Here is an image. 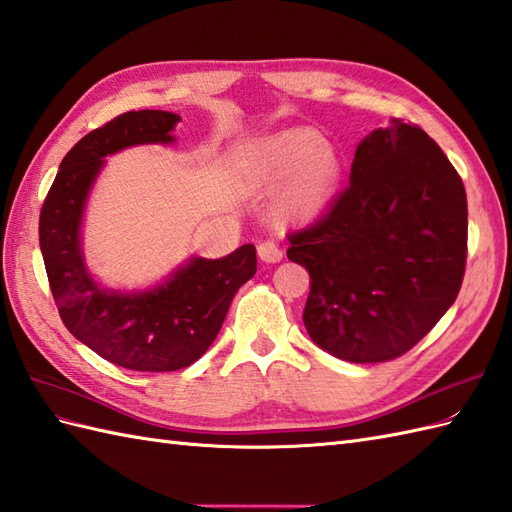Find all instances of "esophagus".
Returning <instances> with one entry per match:
<instances>
[{
    "instance_id": "1",
    "label": "esophagus",
    "mask_w": 512,
    "mask_h": 512,
    "mask_svg": "<svg viewBox=\"0 0 512 512\" xmlns=\"http://www.w3.org/2000/svg\"><path fill=\"white\" fill-rule=\"evenodd\" d=\"M258 258L263 260V263H280L282 249L274 241H265L258 245Z\"/></svg>"
}]
</instances>
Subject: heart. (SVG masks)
Wrapping results in <instances>:
<instances>
[{
	"label": "heart",
	"instance_id": "obj_1",
	"mask_svg": "<svg viewBox=\"0 0 512 512\" xmlns=\"http://www.w3.org/2000/svg\"><path fill=\"white\" fill-rule=\"evenodd\" d=\"M342 157L311 127H293L254 144L245 162L247 184L256 190L282 187L269 214L278 225L309 223L331 206L342 179Z\"/></svg>",
	"mask_w": 512,
	"mask_h": 512
}]
</instances>
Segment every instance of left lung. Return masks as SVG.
<instances>
[{
    "label": "left lung",
    "mask_w": 512,
    "mask_h": 512,
    "mask_svg": "<svg viewBox=\"0 0 512 512\" xmlns=\"http://www.w3.org/2000/svg\"><path fill=\"white\" fill-rule=\"evenodd\" d=\"M467 192L418 124L392 118L355 151L350 186L289 236L311 276L302 320L350 363L405 355L456 302L467 265Z\"/></svg>",
    "instance_id": "obj_1"
}]
</instances>
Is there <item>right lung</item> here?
Segmentation results:
<instances>
[{"instance_id": "1", "label": "right lung", "mask_w": 512, "mask_h": 512, "mask_svg": "<svg viewBox=\"0 0 512 512\" xmlns=\"http://www.w3.org/2000/svg\"><path fill=\"white\" fill-rule=\"evenodd\" d=\"M179 120L160 109L127 111L87 133L63 157L41 208L39 245L63 324L96 355L127 370L170 372L195 363L217 339L234 293L256 274L252 243L217 260L192 256L146 291L102 289L89 274L81 225L105 157L175 142Z\"/></svg>"}]
</instances>
